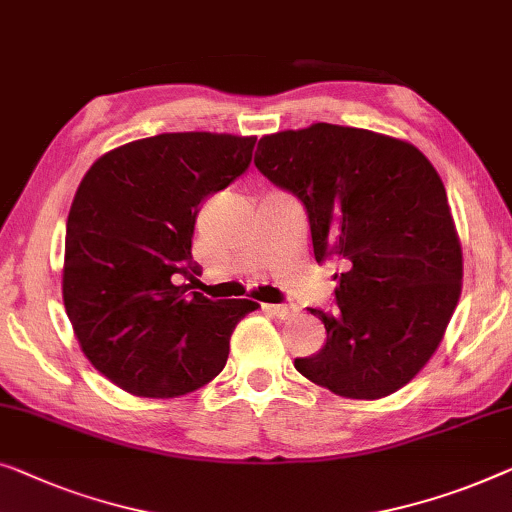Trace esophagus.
I'll return each instance as SVG.
<instances>
[{
    "label": "esophagus",
    "mask_w": 512,
    "mask_h": 512,
    "mask_svg": "<svg viewBox=\"0 0 512 512\" xmlns=\"http://www.w3.org/2000/svg\"><path fill=\"white\" fill-rule=\"evenodd\" d=\"M263 309L268 311V314L277 316V318H291V316H295V307H288V305H263Z\"/></svg>",
    "instance_id": "esophagus-1"
}]
</instances>
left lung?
Returning <instances> with one entry per match:
<instances>
[{
    "label": "left lung",
    "instance_id": "obj_1",
    "mask_svg": "<svg viewBox=\"0 0 512 512\" xmlns=\"http://www.w3.org/2000/svg\"><path fill=\"white\" fill-rule=\"evenodd\" d=\"M256 168L307 207L314 258L335 261L328 339L295 369L348 399L388 397L436 353L462 293L446 187L416 145L316 122L258 140Z\"/></svg>",
    "mask_w": 512,
    "mask_h": 512
}]
</instances>
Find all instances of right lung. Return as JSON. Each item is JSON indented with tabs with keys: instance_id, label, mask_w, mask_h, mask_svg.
Wrapping results in <instances>:
<instances>
[{
	"instance_id": "right-lung-1",
	"label": "right lung",
	"mask_w": 512,
	"mask_h": 512,
	"mask_svg": "<svg viewBox=\"0 0 512 512\" xmlns=\"http://www.w3.org/2000/svg\"><path fill=\"white\" fill-rule=\"evenodd\" d=\"M256 138L159 133L87 170L66 219L62 298L80 351L136 397L189 395L219 376L251 300L187 293L198 205L251 164Z\"/></svg>"
}]
</instances>
